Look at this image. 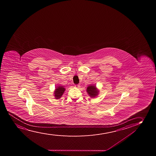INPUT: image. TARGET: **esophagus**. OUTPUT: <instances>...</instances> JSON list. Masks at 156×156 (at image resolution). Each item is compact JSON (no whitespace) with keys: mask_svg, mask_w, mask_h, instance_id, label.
<instances>
[{"mask_svg":"<svg viewBox=\"0 0 156 156\" xmlns=\"http://www.w3.org/2000/svg\"><path fill=\"white\" fill-rule=\"evenodd\" d=\"M75 87H80V85H79V84L75 85Z\"/></svg>","mask_w":156,"mask_h":156,"instance_id":"esophagus-1","label":"esophagus"}]
</instances>
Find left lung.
Returning a JSON list of instances; mask_svg holds the SVG:
<instances>
[{
	"mask_svg": "<svg viewBox=\"0 0 156 156\" xmlns=\"http://www.w3.org/2000/svg\"><path fill=\"white\" fill-rule=\"evenodd\" d=\"M87 92L90 98H95L99 94V90L95 85L90 84L87 87Z\"/></svg>",
	"mask_w": 156,
	"mask_h": 156,
	"instance_id": "left-lung-1",
	"label": "left lung"
}]
</instances>
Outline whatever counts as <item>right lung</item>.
<instances>
[{"label":"right lung","instance_id":"1","mask_svg":"<svg viewBox=\"0 0 156 156\" xmlns=\"http://www.w3.org/2000/svg\"><path fill=\"white\" fill-rule=\"evenodd\" d=\"M65 90H66V88H64V87L63 86H58L55 87L54 93H53L55 98L56 100L60 98L63 95Z\"/></svg>","mask_w":156,"mask_h":156}]
</instances>
